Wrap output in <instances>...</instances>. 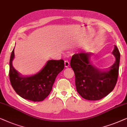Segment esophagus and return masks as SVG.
<instances>
[{
    "label": "esophagus",
    "instance_id": "1",
    "mask_svg": "<svg viewBox=\"0 0 127 127\" xmlns=\"http://www.w3.org/2000/svg\"><path fill=\"white\" fill-rule=\"evenodd\" d=\"M64 65L65 67H68L69 65V62L68 60H65L64 61Z\"/></svg>",
    "mask_w": 127,
    "mask_h": 127
}]
</instances>
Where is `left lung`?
<instances>
[{
    "instance_id": "obj_1",
    "label": "left lung",
    "mask_w": 127,
    "mask_h": 127,
    "mask_svg": "<svg viewBox=\"0 0 127 127\" xmlns=\"http://www.w3.org/2000/svg\"><path fill=\"white\" fill-rule=\"evenodd\" d=\"M112 53L116 61L109 69L99 70L92 62L90 53L74 54L70 65L75 75L76 90L80 95L87 100L96 101L108 95L115 88L119 75L120 54L115 45Z\"/></svg>"
}]
</instances>
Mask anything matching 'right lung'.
Segmentation results:
<instances>
[{"instance_id": "right-lung-1", "label": "right lung", "mask_w": 127, "mask_h": 127, "mask_svg": "<svg viewBox=\"0 0 127 127\" xmlns=\"http://www.w3.org/2000/svg\"><path fill=\"white\" fill-rule=\"evenodd\" d=\"M14 48L10 59L9 77L12 88L23 98L42 101L51 92L56 76L64 67L63 60H50L40 72L30 76L21 75L12 66Z\"/></svg>"}]
</instances>
